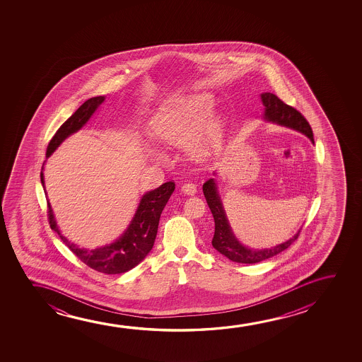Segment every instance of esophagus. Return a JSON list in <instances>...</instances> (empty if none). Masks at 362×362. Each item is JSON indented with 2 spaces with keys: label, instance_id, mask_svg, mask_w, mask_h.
<instances>
[{
  "label": "esophagus",
  "instance_id": "obj_1",
  "mask_svg": "<svg viewBox=\"0 0 362 362\" xmlns=\"http://www.w3.org/2000/svg\"><path fill=\"white\" fill-rule=\"evenodd\" d=\"M182 192L187 195H194L197 193V185L194 183H185L182 187Z\"/></svg>",
  "mask_w": 362,
  "mask_h": 362
}]
</instances>
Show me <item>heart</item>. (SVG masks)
I'll return each instance as SVG.
<instances>
[{
    "instance_id": "obj_1",
    "label": "heart",
    "mask_w": 362,
    "mask_h": 362,
    "mask_svg": "<svg viewBox=\"0 0 362 362\" xmlns=\"http://www.w3.org/2000/svg\"><path fill=\"white\" fill-rule=\"evenodd\" d=\"M213 109V98L205 93L170 100L154 116V136L168 146H187L195 139ZM203 128L195 141L199 156H205L218 147L223 136L218 119L209 121Z\"/></svg>"
}]
</instances>
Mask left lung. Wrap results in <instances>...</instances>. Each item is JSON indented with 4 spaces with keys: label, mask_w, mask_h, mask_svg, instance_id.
Instances as JSON below:
<instances>
[{
    "label": "left lung",
    "mask_w": 362,
    "mask_h": 362,
    "mask_svg": "<svg viewBox=\"0 0 362 362\" xmlns=\"http://www.w3.org/2000/svg\"><path fill=\"white\" fill-rule=\"evenodd\" d=\"M261 99L264 106V119L282 126H287L289 129H297L299 132L308 136L314 144L312 127L297 109L283 103L277 95L271 94V93H263L261 94ZM203 192L215 221V233H214L211 243L215 250H218V252L226 256L233 262H261L287 250L299 236L300 230L292 238L274 247L264 248V250H251L246 247L238 243V238H235L233 230L228 225V220L223 210V203L218 197V188L214 179H209L204 183Z\"/></svg>",
    "instance_id": "8db88e82"
}]
</instances>
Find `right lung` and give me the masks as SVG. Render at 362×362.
<instances>
[{"label":"right lung","mask_w":362,"mask_h":362,"mask_svg":"<svg viewBox=\"0 0 362 362\" xmlns=\"http://www.w3.org/2000/svg\"><path fill=\"white\" fill-rule=\"evenodd\" d=\"M104 100L105 96H96V98L86 100L84 104L81 105L79 109L76 110L74 114L71 115L55 132L47 147L45 156L49 157L66 137L79 131L89 121L95 110L104 103ZM40 182L45 188L43 167L40 170ZM174 189H175L174 182H167L162 184L159 188L144 194L127 230L115 243L106 245L104 247L95 248L89 251L85 248L78 247L75 243H70L68 238L62 235L59 228L57 226L49 202H47L48 221H49L50 228L59 235L62 241L69 247L70 251L86 266H89L98 272L106 273V274L127 272L144 259L153 247L160 214L163 211L164 206L173 193Z\"/></svg>","instance_id":"obj_1"}]
</instances>
